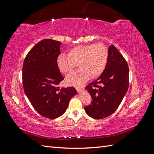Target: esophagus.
<instances>
[{
    "mask_svg": "<svg viewBox=\"0 0 154 154\" xmlns=\"http://www.w3.org/2000/svg\"><path fill=\"white\" fill-rule=\"evenodd\" d=\"M76 90L78 91V92L80 93L82 91H83V90H84V88L83 87H76Z\"/></svg>",
    "mask_w": 154,
    "mask_h": 154,
    "instance_id": "34e87169",
    "label": "esophagus"
}]
</instances>
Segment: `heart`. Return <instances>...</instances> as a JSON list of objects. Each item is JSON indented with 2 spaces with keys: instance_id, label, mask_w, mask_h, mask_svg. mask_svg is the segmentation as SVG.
<instances>
[{
  "instance_id": "1",
  "label": "heart",
  "mask_w": 154,
  "mask_h": 154,
  "mask_svg": "<svg viewBox=\"0 0 154 154\" xmlns=\"http://www.w3.org/2000/svg\"><path fill=\"white\" fill-rule=\"evenodd\" d=\"M109 58V51L102 44H92L78 45L69 51V55L60 54L57 58L58 66L63 73L69 74L66 82L69 85L80 86L90 76L95 78L104 71Z\"/></svg>"
}]
</instances>
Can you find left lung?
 I'll return each instance as SVG.
<instances>
[{
	"label": "left lung",
	"instance_id": "left-lung-1",
	"mask_svg": "<svg viewBox=\"0 0 154 154\" xmlns=\"http://www.w3.org/2000/svg\"><path fill=\"white\" fill-rule=\"evenodd\" d=\"M128 85L127 62L118 49L111 45L104 71L96 81L86 86L92 100L91 105L85 106L86 113L96 119L112 114L122 101Z\"/></svg>",
	"mask_w": 154,
	"mask_h": 154
}]
</instances>
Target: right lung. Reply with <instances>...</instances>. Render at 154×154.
<instances>
[{
	"instance_id": "add662e5",
	"label": "right lung",
	"mask_w": 154,
	"mask_h": 154,
	"mask_svg": "<svg viewBox=\"0 0 154 154\" xmlns=\"http://www.w3.org/2000/svg\"><path fill=\"white\" fill-rule=\"evenodd\" d=\"M61 44L51 39L41 40L27 53L22 67L25 94L37 112L48 119L63 114L77 94L75 88L58 86L63 80L57 64Z\"/></svg>"
}]
</instances>
